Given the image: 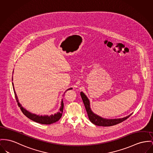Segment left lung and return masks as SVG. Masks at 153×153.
Here are the masks:
<instances>
[{"mask_svg":"<svg viewBox=\"0 0 153 153\" xmlns=\"http://www.w3.org/2000/svg\"><path fill=\"white\" fill-rule=\"evenodd\" d=\"M81 96L82 101L83 102V104L85 105L86 112L88 114L89 119L90 121L93 123V124L100 126H113L117 124H118L121 122H123L127 118H128L131 114H129V115L121 118H115V119H107L102 118V117L97 115L96 114H94L92 111V109L91 108L90 105V101L89 99L87 97V96L84 93L81 92Z\"/></svg>","mask_w":153,"mask_h":153,"instance_id":"8db88e82","label":"left lung"}]
</instances>
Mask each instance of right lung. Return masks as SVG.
<instances>
[{"instance_id":"add662e5","label":"right lung","mask_w":153,"mask_h":153,"mask_svg":"<svg viewBox=\"0 0 153 153\" xmlns=\"http://www.w3.org/2000/svg\"><path fill=\"white\" fill-rule=\"evenodd\" d=\"M12 81H13V78H12ZM12 85H13V90L14 92V94H15V97L16 99V100L17 102L18 105L19 106V107L20 108L21 111L22 113L27 117H28L29 119H30L32 121H34V122H37V123H39L41 124H45V125H49V124H51L53 123L54 122L58 121L60 118H61L62 114V111H63V108H64V103H63V100L62 99L61 102V106L60 107V110L59 111L55 113L54 114H51V115H36L35 114H33L32 112L28 111V110H27L25 108H24L22 105L20 103V102H19V99L18 97L17 96L16 92L15 91L14 88V84L12 82ZM72 88H69L65 92H64V93L67 92L68 90L72 89Z\"/></svg>"}]
</instances>
